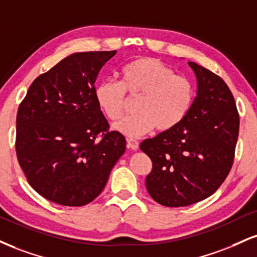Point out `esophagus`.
Segmentation results:
<instances>
[{
    "mask_svg": "<svg viewBox=\"0 0 257 257\" xmlns=\"http://www.w3.org/2000/svg\"><path fill=\"white\" fill-rule=\"evenodd\" d=\"M126 144H128V147L132 148L133 151H137L139 148V141L134 140V139H128V140H126Z\"/></svg>",
    "mask_w": 257,
    "mask_h": 257,
    "instance_id": "34e87169",
    "label": "esophagus"
}]
</instances>
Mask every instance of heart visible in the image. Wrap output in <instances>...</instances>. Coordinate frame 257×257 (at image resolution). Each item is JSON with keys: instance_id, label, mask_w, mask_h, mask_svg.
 Masks as SVG:
<instances>
[{"instance_id": "obj_1", "label": "heart", "mask_w": 257, "mask_h": 257, "mask_svg": "<svg viewBox=\"0 0 257 257\" xmlns=\"http://www.w3.org/2000/svg\"><path fill=\"white\" fill-rule=\"evenodd\" d=\"M126 93L129 97H140L135 107L138 113L120 119L115 131L124 137L139 138L156 126L160 132L177 126L193 104L194 86L189 79L176 75L163 62L142 57L123 66L120 81L105 80L94 91L98 106L111 120L122 117Z\"/></svg>"}]
</instances>
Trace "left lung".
Wrapping results in <instances>:
<instances>
[{
	"label": "left lung",
	"mask_w": 257,
	"mask_h": 257,
	"mask_svg": "<svg viewBox=\"0 0 257 257\" xmlns=\"http://www.w3.org/2000/svg\"><path fill=\"white\" fill-rule=\"evenodd\" d=\"M197 94L174 129L141 142L152 160L146 177L151 197L166 207H183L211 196L232 168L239 115L228 86L211 70L189 62Z\"/></svg>",
	"instance_id": "left-lung-1"
}]
</instances>
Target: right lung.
<instances>
[{
  "label": "right lung",
  "mask_w": 257,
  "mask_h": 257,
  "mask_svg": "<svg viewBox=\"0 0 257 257\" xmlns=\"http://www.w3.org/2000/svg\"><path fill=\"white\" fill-rule=\"evenodd\" d=\"M113 51L76 52L40 74L17 115L15 151L27 182L62 206L92 202L104 189L125 139L111 132L94 82Z\"/></svg>",
  "instance_id": "right-lung-1"
}]
</instances>
